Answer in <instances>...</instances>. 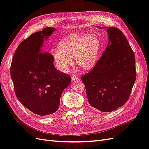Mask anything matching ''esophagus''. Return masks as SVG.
I'll return each mask as SVG.
<instances>
[{"label": "esophagus", "instance_id": "esophagus-1", "mask_svg": "<svg viewBox=\"0 0 149 149\" xmlns=\"http://www.w3.org/2000/svg\"><path fill=\"white\" fill-rule=\"evenodd\" d=\"M71 79H72V81H76V80H78V76H77L73 75V76H72Z\"/></svg>", "mask_w": 149, "mask_h": 149}]
</instances>
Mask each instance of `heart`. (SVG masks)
<instances>
[{
	"instance_id": "b5f03b06",
	"label": "heart",
	"mask_w": 149,
	"mask_h": 149,
	"mask_svg": "<svg viewBox=\"0 0 149 149\" xmlns=\"http://www.w3.org/2000/svg\"><path fill=\"white\" fill-rule=\"evenodd\" d=\"M101 47L100 38L89 34H73L63 39L59 48L53 49L52 55L57 68L66 72L75 58L76 63L84 70L94 67Z\"/></svg>"
}]
</instances>
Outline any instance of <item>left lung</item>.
Wrapping results in <instances>:
<instances>
[{"mask_svg": "<svg viewBox=\"0 0 149 149\" xmlns=\"http://www.w3.org/2000/svg\"><path fill=\"white\" fill-rule=\"evenodd\" d=\"M97 27L106 29V27ZM109 42L93 70L83 75L88 101L102 112L113 111L127 102L136 79V58L127 38L115 27L107 29Z\"/></svg>", "mask_w": 149, "mask_h": 149, "instance_id": "left-lung-1", "label": "left lung"}]
</instances>
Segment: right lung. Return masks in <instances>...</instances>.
<instances>
[{
    "mask_svg": "<svg viewBox=\"0 0 149 149\" xmlns=\"http://www.w3.org/2000/svg\"><path fill=\"white\" fill-rule=\"evenodd\" d=\"M56 29L46 27L26 38L13 55L10 75L18 100L30 111L40 116L55 112L63 90L71 77L54 66L52 54L43 47Z\"/></svg>",
    "mask_w": 149,
    "mask_h": 149,
    "instance_id": "right-lung-1",
    "label": "right lung"
}]
</instances>
